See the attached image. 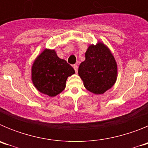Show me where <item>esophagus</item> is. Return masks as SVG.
<instances>
[{"mask_svg":"<svg viewBox=\"0 0 148 148\" xmlns=\"http://www.w3.org/2000/svg\"><path fill=\"white\" fill-rule=\"evenodd\" d=\"M73 68H74V70H75V73H78V65L77 64H74L73 65Z\"/></svg>","mask_w":148,"mask_h":148,"instance_id":"34e87169","label":"esophagus"}]
</instances>
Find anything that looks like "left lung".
I'll return each mask as SVG.
<instances>
[{"instance_id": "obj_1", "label": "left lung", "mask_w": 148, "mask_h": 148, "mask_svg": "<svg viewBox=\"0 0 148 148\" xmlns=\"http://www.w3.org/2000/svg\"><path fill=\"white\" fill-rule=\"evenodd\" d=\"M78 75L84 87L95 95L104 93L114 85L118 76V66L108 46L100 40L89 46L85 60L78 68Z\"/></svg>"}]
</instances>
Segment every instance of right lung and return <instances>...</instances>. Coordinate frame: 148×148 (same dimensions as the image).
I'll list each match as a JSON object with an SVG mask.
<instances>
[{
  "label": "right lung",
  "mask_w": 148,
  "mask_h": 148,
  "mask_svg": "<svg viewBox=\"0 0 148 148\" xmlns=\"http://www.w3.org/2000/svg\"><path fill=\"white\" fill-rule=\"evenodd\" d=\"M75 70L55 49L46 48L35 58L32 65L31 78L39 92L55 97L66 87V79Z\"/></svg>",
  "instance_id": "right-lung-1"
}]
</instances>
